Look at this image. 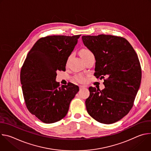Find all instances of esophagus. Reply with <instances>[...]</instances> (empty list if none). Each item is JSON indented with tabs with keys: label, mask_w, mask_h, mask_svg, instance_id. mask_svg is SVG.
I'll return each mask as SVG.
<instances>
[{
	"label": "esophagus",
	"mask_w": 151,
	"mask_h": 151,
	"mask_svg": "<svg viewBox=\"0 0 151 151\" xmlns=\"http://www.w3.org/2000/svg\"><path fill=\"white\" fill-rule=\"evenodd\" d=\"M85 87H86V86H85V85H80V86H79V88H80V89L84 88H85Z\"/></svg>",
	"instance_id": "obj_1"
}]
</instances>
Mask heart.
Returning a JSON list of instances; mask_svg holds the SVG:
<instances>
[{"label":"heart","instance_id":"1","mask_svg":"<svg viewBox=\"0 0 151 151\" xmlns=\"http://www.w3.org/2000/svg\"><path fill=\"white\" fill-rule=\"evenodd\" d=\"M91 54H93L92 52L90 50H88L87 49H83V50H82L80 51V55H81V57L82 58H84L85 57H88V56H89V55H90ZM76 78L79 81H81V82H82V81H83L85 80V78L81 75H79L76 76Z\"/></svg>","mask_w":151,"mask_h":151}]
</instances>
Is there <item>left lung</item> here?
I'll return each instance as SVG.
<instances>
[{
    "label": "left lung",
    "instance_id": "obj_1",
    "mask_svg": "<svg viewBox=\"0 0 151 151\" xmlns=\"http://www.w3.org/2000/svg\"><path fill=\"white\" fill-rule=\"evenodd\" d=\"M82 39L94 55V75L106 78L101 91L89 87L87 111L100 123H115L130 111L139 89L142 72L137 55L124 37L100 35L82 36Z\"/></svg>",
    "mask_w": 151,
    "mask_h": 151
}]
</instances>
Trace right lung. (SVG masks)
Returning <instances> with one entry per match:
<instances>
[{
	"label": "right lung",
	"mask_w": 151,
	"mask_h": 151,
	"mask_svg": "<svg viewBox=\"0 0 151 151\" xmlns=\"http://www.w3.org/2000/svg\"><path fill=\"white\" fill-rule=\"evenodd\" d=\"M80 36L39 39L21 68L20 80L27 108L43 122L51 124L63 119L79 91L78 86L72 83L59 87L55 79L58 70H65Z\"/></svg>",
	"instance_id": "1"
}]
</instances>
